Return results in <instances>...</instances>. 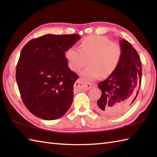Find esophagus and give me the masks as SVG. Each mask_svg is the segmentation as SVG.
Wrapping results in <instances>:
<instances>
[{
  "label": "esophagus",
  "instance_id": "34e87169",
  "mask_svg": "<svg viewBox=\"0 0 157 157\" xmlns=\"http://www.w3.org/2000/svg\"><path fill=\"white\" fill-rule=\"evenodd\" d=\"M75 85L77 88L80 87V86H82V87L84 88L85 90H89L92 86V85L90 84V83L85 82L84 79L83 78H79L78 80L76 82Z\"/></svg>",
  "mask_w": 157,
  "mask_h": 157
}]
</instances>
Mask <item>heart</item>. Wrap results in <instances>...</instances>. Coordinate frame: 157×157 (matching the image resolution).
Listing matches in <instances>:
<instances>
[{
  "instance_id": "obj_1",
  "label": "heart",
  "mask_w": 157,
  "mask_h": 157,
  "mask_svg": "<svg viewBox=\"0 0 157 157\" xmlns=\"http://www.w3.org/2000/svg\"><path fill=\"white\" fill-rule=\"evenodd\" d=\"M122 49L119 44L112 42L102 36H90L81 42L80 49L70 47L65 52L69 68L79 71L88 64L82 72L85 79L106 78L114 72L121 58Z\"/></svg>"
}]
</instances>
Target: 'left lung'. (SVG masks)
I'll use <instances>...</instances> for the list:
<instances>
[{
  "mask_svg": "<svg viewBox=\"0 0 157 157\" xmlns=\"http://www.w3.org/2000/svg\"><path fill=\"white\" fill-rule=\"evenodd\" d=\"M122 55L117 67L105 80L99 82L101 97L96 109L111 117L124 113L132 106L140 88L142 64L137 51L125 40L120 41Z\"/></svg>",
  "mask_w": 157,
  "mask_h": 157,
  "instance_id": "left-lung-1",
  "label": "left lung"
}]
</instances>
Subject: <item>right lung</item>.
<instances>
[{"instance_id":"add662e5","label":"right lung","mask_w":157,"mask_h":157,"mask_svg":"<svg viewBox=\"0 0 157 157\" xmlns=\"http://www.w3.org/2000/svg\"><path fill=\"white\" fill-rule=\"evenodd\" d=\"M79 38V34H46L23 46L16 80L22 101L33 115L54 120L70 108L79 76L69 69L65 52Z\"/></svg>"}]
</instances>
